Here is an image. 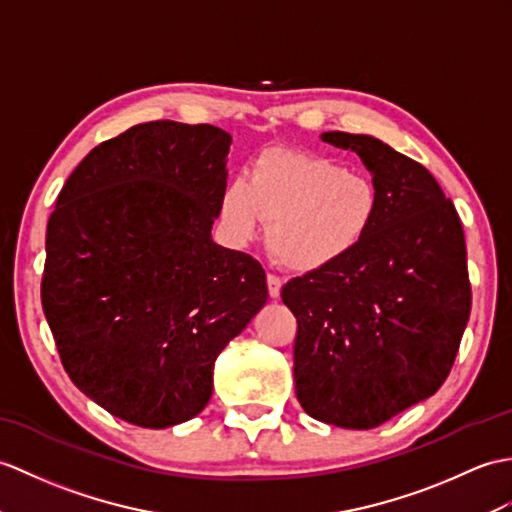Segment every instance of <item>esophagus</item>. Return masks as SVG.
<instances>
[{
  "label": "esophagus",
  "instance_id": "obj_1",
  "mask_svg": "<svg viewBox=\"0 0 512 512\" xmlns=\"http://www.w3.org/2000/svg\"><path fill=\"white\" fill-rule=\"evenodd\" d=\"M281 285L283 281L275 275H268V292H270V299H279L281 296Z\"/></svg>",
  "mask_w": 512,
  "mask_h": 512
}]
</instances>
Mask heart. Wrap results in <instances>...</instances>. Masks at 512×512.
Returning <instances> with one entry per match:
<instances>
[{
  "mask_svg": "<svg viewBox=\"0 0 512 512\" xmlns=\"http://www.w3.org/2000/svg\"><path fill=\"white\" fill-rule=\"evenodd\" d=\"M379 192L371 178L312 152L272 148L220 194L224 233L237 246L264 233L288 268L312 275L342 264L371 235Z\"/></svg>",
  "mask_w": 512,
  "mask_h": 512,
  "instance_id": "obj_1",
  "label": "heart"
}]
</instances>
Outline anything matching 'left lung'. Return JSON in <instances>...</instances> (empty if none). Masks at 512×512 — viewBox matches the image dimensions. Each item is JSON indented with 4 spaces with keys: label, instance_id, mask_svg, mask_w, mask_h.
<instances>
[{
    "label": "left lung",
    "instance_id": "8db88e82",
    "mask_svg": "<svg viewBox=\"0 0 512 512\" xmlns=\"http://www.w3.org/2000/svg\"><path fill=\"white\" fill-rule=\"evenodd\" d=\"M371 172L379 216L342 264L296 277L294 390L312 419L371 430L443 386L471 312L454 202L421 163L371 135L323 133Z\"/></svg>",
    "mask_w": 512,
    "mask_h": 512
}]
</instances>
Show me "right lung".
Segmentation results:
<instances>
[{
	"label": "right lung",
	"mask_w": 512,
	"mask_h": 512,
	"mask_svg": "<svg viewBox=\"0 0 512 512\" xmlns=\"http://www.w3.org/2000/svg\"><path fill=\"white\" fill-rule=\"evenodd\" d=\"M231 144L209 124L128 128L80 161L47 222L41 301L65 371L133 425L202 412L218 355L268 301L264 268L211 237Z\"/></svg>",
	"instance_id": "right-lung-1"
}]
</instances>
